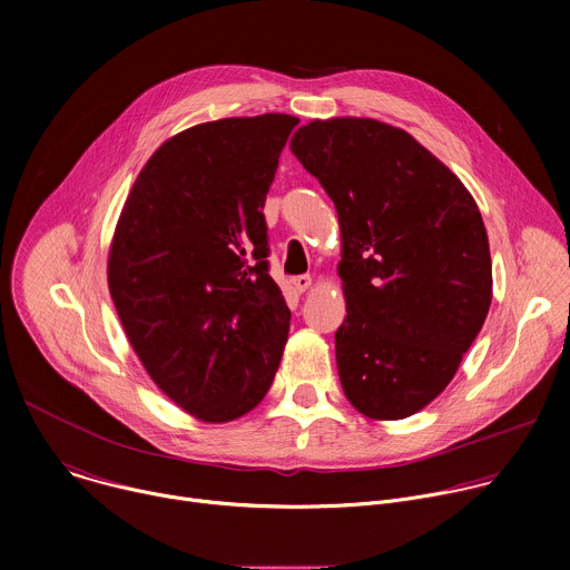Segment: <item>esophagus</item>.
<instances>
[{
	"label": "esophagus",
	"instance_id": "34e87169",
	"mask_svg": "<svg viewBox=\"0 0 570 570\" xmlns=\"http://www.w3.org/2000/svg\"><path fill=\"white\" fill-rule=\"evenodd\" d=\"M311 284H313L311 275H297V277H293V288H295L297 293L308 291V288H311Z\"/></svg>",
	"mask_w": 570,
	"mask_h": 570
}]
</instances>
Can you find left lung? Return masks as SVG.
Returning <instances> with one entry per match:
<instances>
[{"label": "left lung", "instance_id": "1", "mask_svg": "<svg viewBox=\"0 0 570 570\" xmlns=\"http://www.w3.org/2000/svg\"><path fill=\"white\" fill-rule=\"evenodd\" d=\"M291 150L338 212L345 396L372 420L411 417L449 385L492 304L478 205L415 137L376 119H315Z\"/></svg>", "mask_w": 570, "mask_h": 570}]
</instances>
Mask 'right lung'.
Masks as SVG:
<instances>
[{
    "instance_id": "add662e5",
    "label": "right lung",
    "mask_w": 570,
    "mask_h": 570,
    "mask_svg": "<svg viewBox=\"0 0 570 570\" xmlns=\"http://www.w3.org/2000/svg\"><path fill=\"white\" fill-rule=\"evenodd\" d=\"M291 115L198 124L161 144L121 209L108 286L155 385L220 424L273 385L291 311L268 275L266 194Z\"/></svg>"
}]
</instances>
